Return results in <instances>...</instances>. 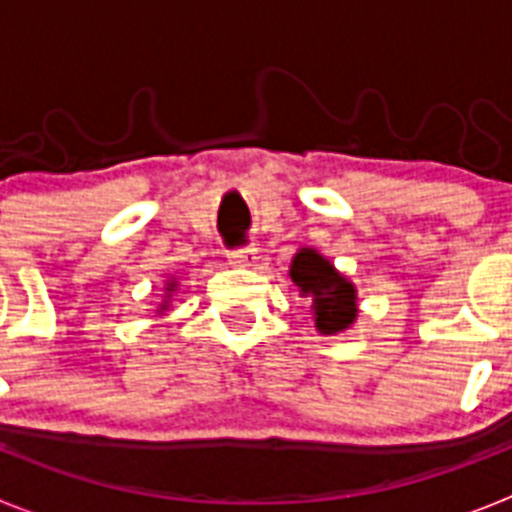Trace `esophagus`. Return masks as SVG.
Returning a JSON list of instances; mask_svg holds the SVG:
<instances>
[{"instance_id":"34e87169","label":"esophagus","mask_w":512,"mask_h":512,"mask_svg":"<svg viewBox=\"0 0 512 512\" xmlns=\"http://www.w3.org/2000/svg\"><path fill=\"white\" fill-rule=\"evenodd\" d=\"M228 261L235 266H248L253 261V248L241 246V248H230Z\"/></svg>"}]
</instances>
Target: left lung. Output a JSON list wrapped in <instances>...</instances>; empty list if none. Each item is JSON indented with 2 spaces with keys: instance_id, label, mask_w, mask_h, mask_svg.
<instances>
[{
  "instance_id": "obj_1",
  "label": "left lung",
  "mask_w": 512,
  "mask_h": 512,
  "mask_svg": "<svg viewBox=\"0 0 512 512\" xmlns=\"http://www.w3.org/2000/svg\"><path fill=\"white\" fill-rule=\"evenodd\" d=\"M292 282L300 287L302 295L312 297L315 307V325L320 333H338L348 328L356 318V289L354 284L333 269L320 253L302 248L292 261Z\"/></svg>"
}]
</instances>
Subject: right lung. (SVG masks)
<instances>
[{"label": "right lung", "mask_w": 512, "mask_h": 512, "mask_svg": "<svg viewBox=\"0 0 512 512\" xmlns=\"http://www.w3.org/2000/svg\"><path fill=\"white\" fill-rule=\"evenodd\" d=\"M169 287H171V284H169Z\"/></svg>", "instance_id": "right-lung-1"}]
</instances>
